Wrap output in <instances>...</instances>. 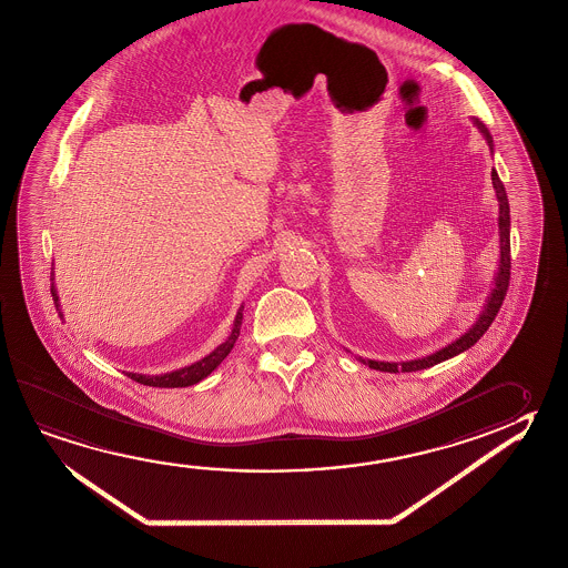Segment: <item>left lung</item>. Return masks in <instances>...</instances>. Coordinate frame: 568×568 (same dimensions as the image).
<instances>
[{
  "instance_id": "1",
  "label": "left lung",
  "mask_w": 568,
  "mask_h": 568,
  "mask_svg": "<svg viewBox=\"0 0 568 568\" xmlns=\"http://www.w3.org/2000/svg\"><path fill=\"white\" fill-rule=\"evenodd\" d=\"M475 125L481 129L483 135L487 139L490 149H493V136L489 135L487 126L483 125L481 121L475 119ZM490 181H493V189L497 193L499 199V236H500V264L499 272H497V278H495V288L490 292L489 302L483 310L481 317L477 320V324L465 334V336L455 339L453 344L447 347H443L439 352H435L432 356L422 357V359H414V362H404V364H385V362H374V359H367V366L372 369H379V372H389V374H397V372H417V369H425V367L435 366L439 362H445L449 357L462 354L465 349L475 346L483 334L489 329L493 320L499 314L500 306H503V300L507 296V290H509L510 280V214H509V199L505 193V186L500 183L499 174L493 169L490 171Z\"/></svg>"
}]
</instances>
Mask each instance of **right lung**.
<instances>
[{
	"mask_svg": "<svg viewBox=\"0 0 568 568\" xmlns=\"http://www.w3.org/2000/svg\"><path fill=\"white\" fill-rule=\"evenodd\" d=\"M51 296H53V304H55V308L59 310V296L58 290L53 286V282H51ZM59 316H61V312H59ZM241 324H242V310L236 314V320H234V327H232V334L224 344L216 347L212 354H209L206 357H202L201 362H196L193 366L183 367V369H176V372H171V374L164 375H141V374H126L131 379H135L139 384L151 385V387H189V385L199 384L201 379H204L206 375L211 374L216 369V366L221 364L224 357L231 354L232 347H234V342L239 339L241 336Z\"/></svg>",
	"mask_w": 568,
	"mask_h": 568,
	"instance_id": "add662e5",
	"label": "right lung"
}]
</instances>
